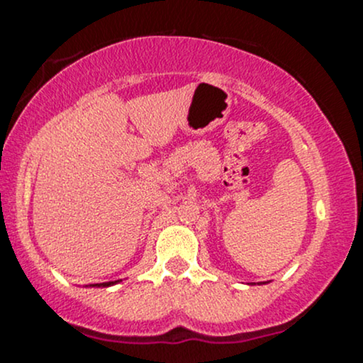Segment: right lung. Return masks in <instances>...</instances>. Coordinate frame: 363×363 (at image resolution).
I'll use <instances>...</instances> for the list:
<instances>
[{
    "instance_id": "obj_1",
    "label": "right lung",
    "mask_w": 363,
    "mask_h": 363,
    "mask_svg": "<svg viewBox=\"0 0 363 363\" xmlns=\"http://www.w3.org/2000/svg\"><path fill=\"white\" fill-rule=\"evenodd\" d=\"M118 281H115V282H101V284H94V286H98V287H108V286H113V284H116Z\"/></svg>"
}]
</instances>
